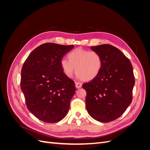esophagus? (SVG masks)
Returning <instances> with one entry per match:
<instances>
[{
	"instance_id": "esophagus-1",
	"label": "esophagus",
	"mask_w": 150,
	"mask_h": 150,
	"mask_svg": "<svg viewBox=\"0 0 150 150\" xmlns=\"http://www.w3.org/2000/svg\"><path fill=\"white\" fill-rule=\"evenodd\" d=\"M76 86L77 88H81V87H82V84L80 83H78V82H76Z\"/></svg>"
}]
</instances>
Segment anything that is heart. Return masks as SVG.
<instances>
[{
    "label": "heart",
    "mask_w": 150,
    "mask_h": 150,
    "mask_svg": "<svg viewBox=\"0 0 150 150\" xmlns=\"http://www.w3.org/2000/svg\"><path fill=\"white\" fill-rule=\"evenodd\" d=\"M69 59H62L61 61L63 71L69 77L76 71L79 79L89 81L96 78L101 70L102 58L97 52L78 48L70 52Z\"/></svg>",
    "instance_id": "1"
}]
</instances>
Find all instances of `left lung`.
<instances>
[{"label": "left lung", "instance_id": "left-lung-1", "mask_svg": "<svg viewBox=\"0 0 150 150\" xmlns=\"http://www.w3.org/2000/svg\"><path fill=\"white\" fill-rule=\"evenodd\" d=\"M102 58V68L96 78L83 84L86 91L89 115L108 122L120 117L132 101L134 84L133 66L120 49L110 44L91 46Z\"/></svg>", "mask_w": 150, "mask_h": 150}]
</instances>
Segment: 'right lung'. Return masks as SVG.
Here are the masks:
<instances>
[{
  "mask_svg": "<svg viewBox=\"0 0 150 150\" xmlns=\"http://www.w3.org/2000/svg\"><path fill=\"white\" fill-rule=\"evenodd\" d=\"M73 47L43 44L32 51L22 66L21 88L27 108L44 122L60 121L69 111L76 88L63 72L61 61Z\"/></svg>",
  "mask_w": 150,
  "mask_h": 150,
  "instance_id": "1",
  "label": "right lung"
}]
</instances>
